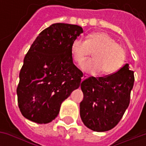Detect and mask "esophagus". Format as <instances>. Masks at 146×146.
Masks as SVG:
<instances>
[{
  "label": "esophagus",
  "instance_id": "1",
  "mask_svg": "<svg viewBox=\"0 0 146 146\" xmlns=\"http://www.w3.org/2000/svg\"><path fill=\"white\" fill-rule=\"evenodd\" d=\"M88 77V75H86V74H84V75L82 76V78H81V79H82V80H84L87 79Z\"/></svg>",
  "mask_w": 146,
  "mask_h": 146
}]
</instances>
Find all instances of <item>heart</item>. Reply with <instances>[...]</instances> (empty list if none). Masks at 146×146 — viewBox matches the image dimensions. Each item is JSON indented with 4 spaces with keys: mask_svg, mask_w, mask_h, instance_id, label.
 Masks as SVG:
<instances>
[{
    "mask_svg": "<svg viewBox=\"0 0 146 146\" xmlns=\"http://www.w3.org/2000/svg\"><path fill=\"white\" fill-rule=\"evenodd\" d=\"M73 60L82 63L92 53V59L82 64V69L92 74L101 72L104 75L116 73L123 66L125 58L123 48L109 34L102 32L93 33L88 36L85 41L74 40L71 44Z\"/></svg>",
    "mask_w": 146,
    "mask_h": 146,
    "instance_id": "b5f03b06",
    "label": "heart"
}]
</instances>
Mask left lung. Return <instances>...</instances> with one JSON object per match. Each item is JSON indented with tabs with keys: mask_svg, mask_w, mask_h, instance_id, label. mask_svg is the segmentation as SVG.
I'll return each instance as SVG.
<instances>
[{
	"mask_svg": "<svg viewBox=\"0 0 146 146\" xmlns=\"http://www.w3.org/2000/svg\"><path fill=\"white\" fill-rule=\"evenodd\" d=\"M134 81V72L129 70L127 63L113 74L83 80L80 114L84 125L98 132L113 128L130 104Z\"/></svg>",
	"mask_w": 146,
	"mask_h": 146,
	"instance_id": "1",
	"label": "left lung"
}]
</instances>
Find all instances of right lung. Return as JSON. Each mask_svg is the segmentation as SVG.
Returning <instances> with one entry per match:
<instances>
[{
  "instance_id": "obj_1",
  "label": "right lung",
  "mask_w": 146,
  "mask_h": 146,
  "mask_svg": "<svg viewBox=\"0 0 146 146\" xmlns=\"http://www.w3.org/2000/svg\"><path fill=\"white\" fill-rule=\"evenodd\" d=\"M82 33L77 25L54 23L33 41L24 58L16 90L24 117L37 123H50L62 102L79 88L83 73L73 64L71 44Z\"/></svg>"
}]
</instances>
